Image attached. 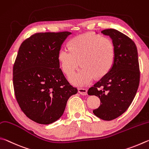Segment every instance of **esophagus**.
<instances>
[{"mask_svg":"<svg viewBox=\"0 0 149 149\" xmlns=\"http://www.w3.org/2000/svg\"><path fill=\"white\" fill-rule=\"evenodd\" d=\"M79 92L82 95H86L87 94V90L85 88H79Z\"/></svg>","mask_w":149,"mask_h":149,"instance_id":"esophagus-1","label":"esophagus"}]
</instances>
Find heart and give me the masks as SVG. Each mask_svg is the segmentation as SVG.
<instances>
[{
	"label": "heart",
	"mask_w": 149,
	"mask_h": 149,
	"mask_svg": "<svg viewBox=\"0 0 149 149\" xmlns=\"http://www.w3.org/2000/svg\"><path fill=\"white\" fill-rule=\"evenodd\" d=\"M114 46L107 37L87 33L70 40L69 48H62L58 59L63 71L68 76L74 73L81 64L82 69L70 78L77 86L92 82L95 77H101L111 69L114 59Z\"/></svg>",
	"instance_id": "heart-1"
}]
</instances>
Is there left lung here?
Masks as SVG:
<instances>
[{"mask_svg":"<svg viewBox=\"0 0 149 149\" xmlns=\"http://www.w3.org/2000/svg\"><path fill=\"white\" fill-rule=\"evenodd\" d=\"M101 33L113 40L114 62L109 71L88 90V94L100 99L101 105L93 114L109 121L122 115L134 100L139 84V65L137 47L131 38L113 29Z\"/></svg>","mask_w":149,"mask_h":149,"instance_id":"obj_1","label":"left lung"}]
</instances>
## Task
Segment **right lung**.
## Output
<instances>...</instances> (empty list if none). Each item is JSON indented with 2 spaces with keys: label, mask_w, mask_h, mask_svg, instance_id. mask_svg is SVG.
<instances>
[{
  "label": "right lung",
  "mask_w": 149,
  "mask_h": 149,
  "mask_svg": "<svg viewBox=\"0 0 149 149\" xmlns=\"http://www.w3.org/2000/svg\"><path fill=\"white\" fill-rule=\"evenodd\" d=\"M71 33H38L23 42L13 67V85L22 111L36 123L57 120L78 92L59 68L58 53Z\"/></svg>",
  "instance_id": "1"
}]
</instances>
